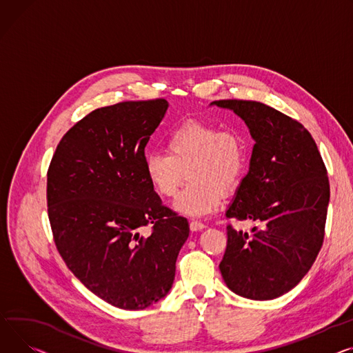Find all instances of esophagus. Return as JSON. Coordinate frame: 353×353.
<instances>
[{
	"label": "esophagus",
	"mask_w": 353,
	"mask_h": 353,
	"mask_svg": "<svg viewBox=\"0 0 353 353\" xmlns=\"http://www.w3.org/2000/svg\"><path fill=\"white\" fill-rule=\"evenodd\" d=\"M204 227H205V224L201 223V221H197V220L190 221V230H192V231H200V230H203Z\"/></svg>",
	"instance_id": "34e87169"
}]
</instances>
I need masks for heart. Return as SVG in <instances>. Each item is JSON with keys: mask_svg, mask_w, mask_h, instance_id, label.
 Masks as SVG:
<instances>
[{"mask_svg": "<svg viewBox=\"0 0 353 353\" xmlns=\"http://www.w3.org/2000/svg\"><path fill=\"white\" fill-rule=\"evenodd\" d=\"M169 153L150 150L145 154V173L153 190L173 197L181 183L174 208L181 214L201 217L214 211L221 192L236 190L247 166V148L237 129H220L201 122H185L166 137Z\"/></svg>", "mask_w": 353, "mask_h": 353, "instance_id": "heart-1", "label": "heart"}]
</instances>
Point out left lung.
<instances>
[{
  "label": "left lung",
  "mask_w": 353,
  "mask_h": 353,
  "mask_svg": "<svg viewBox=\"0 0 353 353\" xmlns=\"http://www.w3.org/2000/svg\"><path fill=\"white\" fill-rule=\"evenodd\" d=\"M255 140L250 170L225 216L251 220V232L227 225L220 271L244 298L274 299L299 284L325 237L330 180L314 137L298 121L255 101L223 99Z\"/></svg>",
  "instance_id": "1"
}]
</instances>
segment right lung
<instances>
[{
  "mask_svg": "<svg viewBox=\"0 0 353 353\" xmlns=\"http://www.w3.org/2000/svg\"><path fill=\"white\" fill-rule=\"evenodd\" d=\"M168 106L159 98L90 112L63 134L46 174L62 260L89 291L121 310H145L166 296L190 232L145 173V148Z\"/></svg>",
  "mask_w": 353,
  "mask_h": 353,
  "instance_id": "right-lung-1",
  "label": "right lung"
}]
</instances>
